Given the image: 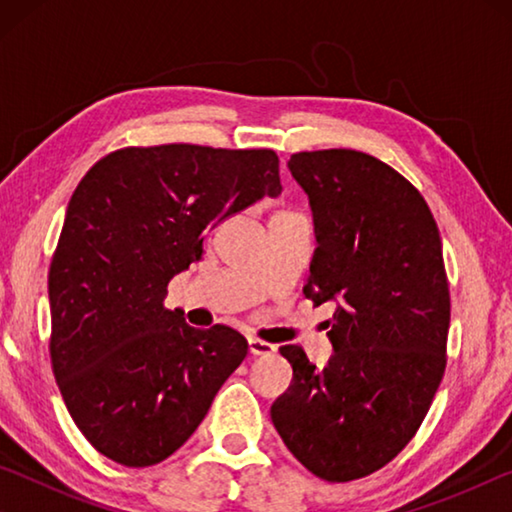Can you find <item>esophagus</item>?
Returning <instances> with one entry per match:
<instances>
[{"mask_svg": "<svg viewBox=\"0 0 512 512\" xmlns=\"http://www.w3.org/2000/svg\"><path fill=\"white\" fill-rule=\"evenodd\" d=\"M248 350H250V354H253V357H268V354L275 352V345L266 343L262 339H255V336H250Z\"/></svg>", "mask_w": 512, "mask_h": 512, "instance_id": "esophagus-1", "label": "esophagus"}]
</instances>
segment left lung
<instances>
[{
	"instance_id": "obj_1",
	"label": "left lung",
	"mask_w": 512,
	"mask_h": 512,
	"mask_svg": "<svg viewBox=\"0 0 512 512\" xmlns=\"http://www.w3.org/2000/svg\"><path fill=\"white\" fill-rule=\"evenodd\" d=\"M316 250L305 296L336 302L334 354L316 368L282 345L293 379L271 406L289 452L318 479L377 472L409 445L445 372L449 287L438 225L418 189L368 153H293Z\"/></svg>"
}]
</instances>
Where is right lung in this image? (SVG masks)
<instances>
[{
    "label": "right lung",
    "instance_id": "1",
    "mask_svg": "<svg viewBox=\"0 0 512 512\" xmlns=\"http://www.w3.org/2000/svg\"><path fill=\"white\" fill-rule=\"evenodd\" d=\"M271 149L131 146L101 158L67 205L49 266L51 368L65 406L110 461H164L246 359L237 329L164 309L167 284L228 216L280 196Z\"/></svg>",
    "mask_w": 512,
    "mask_h": 512
}]
</instances>
